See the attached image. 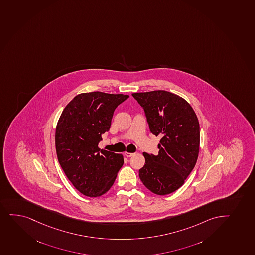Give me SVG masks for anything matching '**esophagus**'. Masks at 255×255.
<instances>
[{"instance_id":"esophagus-1","label":"esophagus","mask_w":255,"mask_h":255,"mask_svg":"<svg viewBox=\"0 0 255 255\" xmlns=\"http://www.w3.org/2000/svg\"><path fill=\"white\" fill-rule=\"evenodd\" d=\"M125 155H126V157H132V156L134 155V153H132V152H125Z\"/></svg>"}]
</instances>
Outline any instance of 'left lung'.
<instances>
[{"label":"left lung","instance_id":"8db88e82","mask_svg":"<svg viewBox=\"0 0 255 255\" xmlns=\"http://www.w3.org/2000/svg\"><path fill=\"white\" fill-rule=\"evenodd\" d=\"M132 96L143 108L151 132L161 136L158 154L143 152L140 180L155 194H169L183 185L198 160V117L184 98L172 92L158 90Z\"/></svg>","mask_w":255,"mask_h":255}]
</instances>
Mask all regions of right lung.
<instances>
[{
    "label": "right lung",
    "mask_w": 255,
    "mask_h": 255,
    "mask_svg": "<svg viewBox=\"0 0 255 255\" xmlns=\"http://www.w3.org/2000/svg\"><path fill=\"white\" fill-rule=\"evenodd\" d=\"M128 95L93 92L75 96L57 121V159L73 186L87 197L105 194L115 183L123 155L101 150L98 143L109 131L115 109Z\"/></svg>",
    "instance_id": "obj_1"
}]
</instances>
